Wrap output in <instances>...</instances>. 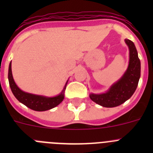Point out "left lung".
<instances>
[{
    "instance_id": "obj_1",
    "label": "left lung",
    "mask_w": 153,
    "mask_h": 153,
    "mask_svg": "<svg viewBox=\"0 0 153 153\" xmlns=\"http://www.w3.org/2000/svg\"><path fill=\"white\" fill-rule=\"evenodd\" d=\"M125 42L129 47V61L127 70L122 77L113 83L106 93L90 94V98L93 102L103 107L120 106L128 100L137 88L140 78L141 63L134 43L128 39H125Z\"/></svg>"
}]
</instances>
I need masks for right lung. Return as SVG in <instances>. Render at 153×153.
Wrapping results in <instances>:
<instances>
[{
    "instance_id": "1",
    "label": "right lung",
    "mask_w": 153,
    "mask_h": 153,
    "mask_svg": "<svg viewBox=\"0 0 153 153\" xmlns=\"http://www.w3.org/2000/svg\"><path fill=\"white\" fill-rule=\"evenodd\" d=\"M8 80H9V84H10L12 93L17 98V100L30 109L39 112L46 111V110H49V109L56 107L63 100L64 92L66 90L67 82H68L67 80L61 93L55 97H48L45 96L36 95V94L27 93L19 88L13 80L11 70V62L9 64V69H8Z\"/></svg>"
}]
</instances>
